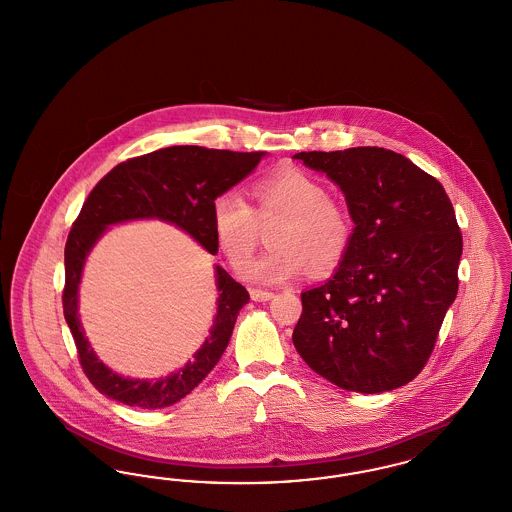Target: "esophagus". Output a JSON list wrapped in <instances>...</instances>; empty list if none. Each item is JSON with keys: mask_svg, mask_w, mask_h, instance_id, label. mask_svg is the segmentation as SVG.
<instances>
[{"mask_svg": "<svg viewBox=\"0 0 512 512\" xmlns=\"http://www.w3.org/2000/svg\"><path fill=\"white\" fill-rule=\"evenodd\" d=\"M249 295H251L253 301H268V299L274 297V293L267 292V290H251Z\"/></svg>", "mask_w": 512, "mask_h": 512, "instance_id": "34e87169", "label": "esophagus"}]
</instances>
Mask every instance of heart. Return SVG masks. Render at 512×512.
I'll return each instance as SVG.
<instances>
[{
  "mask_svg": "<svg viewBox=\"0 0 512 512\" xmlns=\"http://www.w3.org/2000/svg\"><path fill=\"white\" fill-rule=\"evenodd\" d=\"M255 205L226 190L211 203L215 242L234 267H242L259 244L261 226H270L268 242L274 245L244 268L255 284H280L297 278L311 263L330 270L345 257L353 222L330 201V190L311 174L284 171L253 186Z\"/></svg>",
  "mask_w": 512,
  "mask_h": 512,
  "instance_id": "heart-1",
  "label": "heart"
}]
</instances>
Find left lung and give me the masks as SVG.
Returning <instances> with one entry per match:
<instances>
[{
	"label": "left lung",
	"mask_w": 512,
	"mask_h": 512,
	"mask_svg": "<svg viewBox=\"0 0 512 512\" xmlns=\"http://www.w3.org/2000/svg\"><path fill=\"white\" fill-rule=\"evenodd\" d=\"M345 195L351 245L322 286L301 293V359L341 390L382 393L424 368L459 290L463 236L434 176L384 147L301 151Z\"/></svg>",
	"instance_id": "8db88e82"
}]
</instances>
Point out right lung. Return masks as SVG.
<instances>
[{
  "label": "right lung",
  "mask_w": 512,
  "mask_h": 512,
  "mask_svg": "<svg viewBox=\"0 0 512 512\" xmlns=\"http://www.w3.org/2000/svg\"><path fill=\"white\" fill-rule=\"evenodd\" d=\"M265 155V151L165 147L117 165L90 192L65 245L63 313L84 374L99 393L140 409H165L178 403L219 363L249 293L224 268L215 265L217 313L194 359L161 378H128L99 361L78 315L80 280L94 245L109 226L157 219L174 224L215 255L219 245L211 224V203L255 171Z\"/></svg>",
  "instance_id": "1"
}]
</instances>
